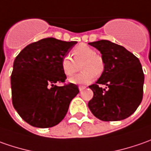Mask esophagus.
I'll use <instances>...</instances> for the list:
<instances>
[{
	"label": "esophagus",
	"mask_w": 151,
	"mask_h": 151,
	"mask_svg": "<svg viewBox=\"0 0 151 151\" xmlns=\"http://www.w3.org/2000/svg\"><path fill=\"white\" fill-rule=\"evenodd\" d=\"M85 88V86H79V87H78V89H79V91H83Z\"/></svg>",
	"instance_id": "34e87169"
}]
</instances>
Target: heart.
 Wrapping results in <instances>:
<instances>
[{"instance_id": "b5f03b06", "label": "heart", "mask_w": 151, "mask_h": 151, "mask_svg": "<svg viewBox=\"0 0 151 151\" xmlns=\"http://www.w3.org/2000/svg\"><path fill=\"white\" fill-rule=\"evenodd\" d=\"M72 56H65L61 62L63 73L68 77H72L78 70L81 63L83 72L78 75L72 78L71 83L76 84L88 83L93 81L96 74L99 75L104 70V61L101 55L95 53V51L88 45L82 44L76 46L72 51Z\"/></svg>"}]
</instances>
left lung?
<instances>
[{"mask_svg": "<svg viewBox=\"0 0 151 151\" xmlns=\"http://www.w3.org/2000/svg\"><path fill=\"white\" fill-rule=\"evenodd\" d=\"M89 45L101 52L104 70L89 86L93 97L88 105L92 114L103 121H118L130 116L143 99V69L139 60L124 47L107 40ZM106 85L105 89L99 85Z\"/></svg>", "mask_w": 151, "mask_h": 151, "instance_id": "obj_1", "label": "left lung"}]
</instances>
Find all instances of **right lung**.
Instances as JSON below:
<instances>
[{
    "mask_svg": "<svg viewBox=\"0 0 151 151\" xmlns=\"http://www.w3.org/2000/svg\"><path fill=\"white\" fill-rule=\"evenodd\" d=\"M76 43L48 37L27 45L17 56L11 76L12 104L30 125H57L79 93L74 83L57 85L65 82L61 62Z\"/></svg>",
    "mask_w": 151,
    "mask_h": 151,
    "instance_id": "add662e5",
    "label": "right lung"
}]
</instances>
